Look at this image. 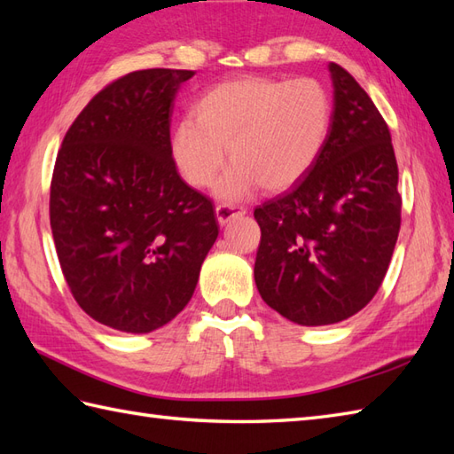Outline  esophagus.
Instances as JSON below:
<instances>
[{
	"label": "esophagus",
	"mask_w": 454,
	"mask_h": 454,
	"mask_svg": "<svg viewBox=\"0 0 454 454\" xmlns=\"http://www.w3.org/2000/svg\"><path fill=\"white\" fill-rule=\"evenodd\" d=\"M244 215H246V208L234 205V202H220V205H216V218L220 222V226H224L230 220Z\"/></svg>",
	"instance_id": "34e87169"
}]
</instances>
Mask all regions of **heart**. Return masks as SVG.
<instances>
[{
	"label": "heart",
	"instance_id": "obj_1",
	"mask_svg": "<svg viewBox=\"0 0 454 454\" xmlns=\"http://www.w3.org/2000/svg\"><path fill=\"white\" fill-rule=\"evenodd\" d=\"M192 117L177 122L171 156L189 185L218 183L222 199H239L262 185L278 192L301 181L325 146L333 119L332 95L316 78L278 80L263 75L222 82L207 90Z\"/></svg>",
	"mask_w": 454,
	"mask_h": 454
}]
</instances>
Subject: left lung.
Wrapping results in <instances>:
<instances>
[{
  "label": "left lung",
  "mask_w": 454,
  "mask_h": 454,
  "mask_svg": "<svg viewBox=\"0 0 454 454\" xmlns=\"http://www.w3.org/2000/svg\"><path fill=\"white\" fill-rule=\"evenodd\" d=\"M330 74L333 119L320 158L254 210L257 291L301 325L337 324L372 301L402 220L388 124L349 72L332 62Z\"/></svg>",
  "instance_id": "1"
}]
</instances>
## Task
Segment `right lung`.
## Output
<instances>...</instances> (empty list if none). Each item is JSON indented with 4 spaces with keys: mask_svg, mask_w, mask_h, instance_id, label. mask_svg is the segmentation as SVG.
Masks as SVG:
<instances>
[{
    "mask_svg": "<svg viewBox=\"0 0 454 454\" xmlns=\"http://www.w3.org/2000/svg\"><path fill=\"white\" fill-rule=\"evenodd\" d=\"M195 72H130L67 129L51 183V228L82 310L113 330L148 333L191 301L216 242L212 200L171 158L173 99Z\"/></svg>",
    "mask_w": 454,
    "mask_h": 454,
    "instance_id": "add662e5",
    "label": "right lung"
}]
</instances>
